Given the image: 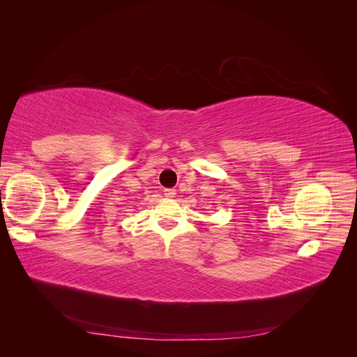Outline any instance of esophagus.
I'll use <instances>...</instances> for the list:
<instances>
[{
  "mask_svg": "<svg viewBox=\"0 0 357 357\" xmlns=\"http://www.w3.org/2000/svg\"><path fill=\"white\" fill-rule=\"evenodd\" d=\"M164 195L167 198H174L177 195V192H176V189H164Z\"/></svg>",
  "mask_w": 357,
  "mask_h": 357,
  "instance_id": "obj_1",
  "label": "esophagus"
}]
</instances>
